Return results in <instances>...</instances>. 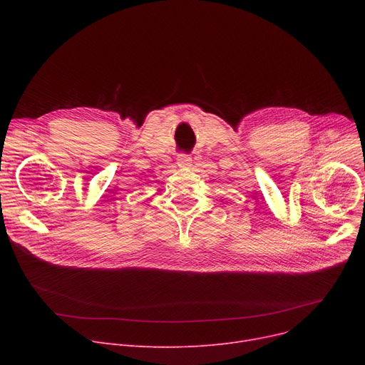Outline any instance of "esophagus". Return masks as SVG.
<instances>
[{
	"label": "esophagus",
	"mask_w": 365,
	"mask_h": 365,
	"mask_svg": "<svg viewBox=\"0 0 365 365\" xmlns=\"http://www.w3.org/2000/svg\"><path fill=\"white\" fill-rule=\"evenodd\" d=\"M178 165L180 168H190V167H192V158H190L189 155H179Z\"/></svg>",
	"instance_id": "obj_1"
}]
</instances>
